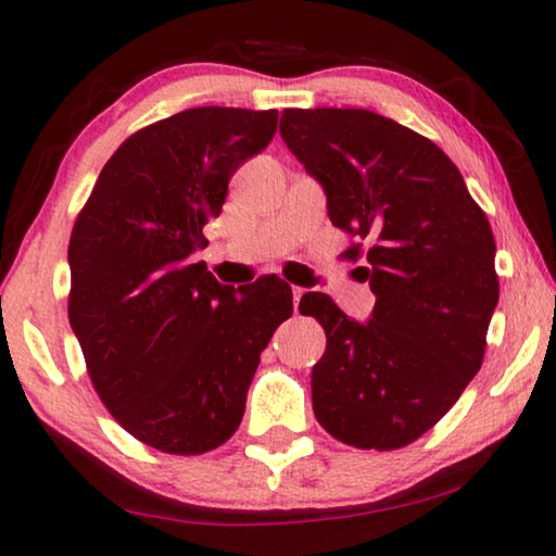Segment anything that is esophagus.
I'll return each instance as SVG.
<instances>
[{
    "label": "esophagus",
    "mask_w": 556,
    "mask_h": 556,
    "mask_svg": "<svg viewBox=\"0 0 556 556\" xmlns=\"http://www.w3.org/2000/svg\"><path fill=\"white\" fill-rule=\"evenodd\" d=\"M303 299V288H293V308L299 311V303Z\"/></svg>",
    "instance_id": "34e87169"
}]
</instances>
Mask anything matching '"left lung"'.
Masks as SVG:
<instances>
[{
	"instance_id": "1",
	"label": "left lung",
	"mask_w": 556,
	"mask_h": 556,
	"mask_svg": "<svg viewBox=\"0 0 556 556\" xmlns=\"http://www.w3.org/2000/svg\"><path fill=\"white\" fill-rule=\"evenodd\" d=\"M280 136L321 185L329 219L369 242L367 321L306 293L326 352L311 371L314 415L364 451L428 432L481 369L498 306L496 242L458 166L425 136L367 109H288Z\"/></svg>"
}]
</instances>
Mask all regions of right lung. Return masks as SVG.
<instances>
[{"mask_svg": "<svg viewBox=\"0 0 556 556\" xmlns=\"http://www.w3.org/2000/svg\"><path fill=\"white\" fill-rule=\"evenodd\" d=\"M278 111L202 105L121 143L75 219L67 316L88 375L121 428L156 451L200 455L245 413L273 331L293 314L270 276L223 286L194 253L242 162Z\"/></svg>", "mask_w": 556, "mask_h": 556, "instance_id": "add662e5", "label": "right lung"}]
</instances>
